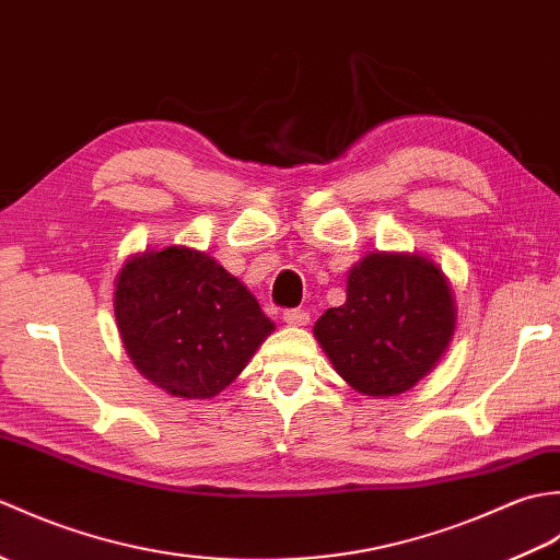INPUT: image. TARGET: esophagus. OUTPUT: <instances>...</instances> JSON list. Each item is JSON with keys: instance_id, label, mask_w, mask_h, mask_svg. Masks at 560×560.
Wrapping results in <instances>:
<instances>
[{"instance_id": "obj_1", "label": "esophagus", "mask_w": 560, "mask_h": 560, "mask_svg": "<svg viewBox=\"0 0 560 560\" xmlns=\"http://www.w3.org/2000/svg\"><path fill=\"white\" fill-rule=\"evenodd\" d=\"M283 323L287 325H293V327H301V325H307L311 323V313L307 311H301V307H291V311H283Z\"/></svg>"}]
</instances>
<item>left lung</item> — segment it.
I'll return each instance as SVG.
<instances>
[{"mask_svg": "<svg viewBox=\"0 0 560 560\" xmlns=\"http://www.w3.org/2000/svg\"><path fill=\"white\" fill-rule=\"evenodd\" d=\"M455 325V295L435 261L371 253L349 271L347 303L329 307L313 331L353 389L395 397L433 371Z\"/></svg>", "mask_w": 560, "mask_h": 560, "instance_id": "left-lung-1", "label": "left lung"}]
</instances>
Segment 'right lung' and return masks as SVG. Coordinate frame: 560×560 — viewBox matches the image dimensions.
Returning <instances> with one entry per match:
<instances>
[{
  "label": "right lung",
  "instance_id": "obj_1",
  "mask_svg": "<svg viewBox=\"0 0 560 560\" xmlns=\"http://www.w3.org/2000/svg\"><path fill=\"white\" fill-rule=\"evenodd\" d=\"M113 305L137 371L180 399L217 397L273 331L243 281L183 245L127 259Z\"/></svg>",
  "mask_w": 560,
  "mask_h": 560
}]
</instances>
